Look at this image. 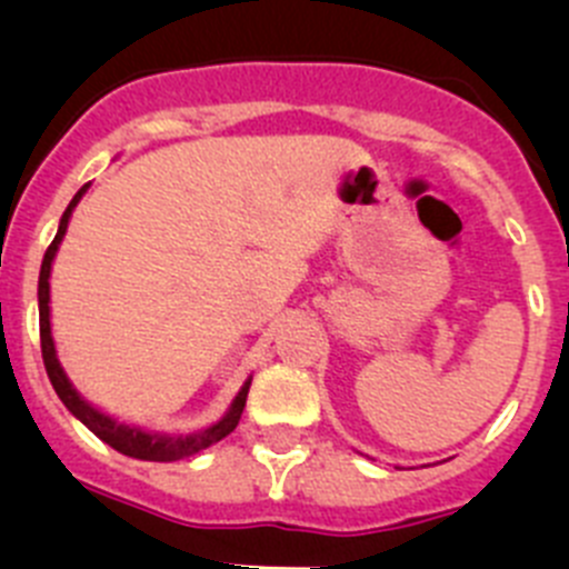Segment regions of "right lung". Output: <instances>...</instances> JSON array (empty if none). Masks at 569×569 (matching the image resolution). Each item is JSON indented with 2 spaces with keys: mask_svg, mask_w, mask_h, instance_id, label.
<instances>
[{
  "mask_svg": "<svg viewBox=\"0 0 569 569\" xmlns=\"http://www.w3.org/2000/svg\"><path fill=\"white\" fill-rule=\"evenodd\" d=\"M88 186H82L80 191L74 194V200L69 202V208L63 211V219H60L58 236L52 239V244L47 247V256H43L41 263V278H38V319H41V356H43V367H47L49 380H52L54 391L63 400V406L86 425L88 431L97 433L104 445H110L119 453L130 456V459H141V461H180L189 459V456L200 453V450L211 448L217 445L219 439H224L228 433L236 431V425H239L241 411H244L247 402V391H250V380L241 386V391L236 395L233 406L230 411L219 419L217 425L206 428V431L189 433V437H169V433H147L141 428H130V425H121L116 419L104 417L102 411H97L93 406H88L74 389H71L69 378L60 369L58 356H54V341H52V330H49V269H52V258L58 252L60 239L66 236V228H69V217L74 211V206L80 202V197L86 194Z\"/></svg>",
  "mask_w": 569,
  "mask_h": 569,
  "instance_id": "1",
  "label": "right lung"
}]
</instances>
